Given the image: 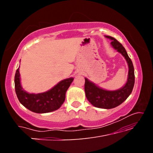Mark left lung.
<instances>
[{
  "label": "left lung",
  "mask_w": 153,
  "mask_h": 153,
  "mask_svg": "<svg viewBox=\"0 0 153 153\" xmlns=\"http://www.w3.org/2000/svg\"><path fill=\"white\" fill-rule=\"evenodd\" d=\"M105 37L111 39L112 42H111V45L114 49L122 54L126 60L129 68L127 82L124 86L116 91H106L96 85L87 78H85L84 89L86 98L91 104L97 108L109 109L119 106L129 97L134 85L135 76L132 62L127 55L126 50L123 46L114 37L111 36Z\"/></svg>",
  "instance_id": "left-lung-1"
}]
</instances>
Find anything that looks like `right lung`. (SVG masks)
Instances as JSON below:
<instances>
[{
  "label": "right lung",
  "instance_id": "right-lung-1",
  "mask_svg": "<svg viewBox=\"0 0 153 153\" xmlns=\"http://www.w3.org/2000/svg\"><path fill=\"white\" fill-rule=\"evenodd\" d=\"M73 80L72 77L64 79L45 93H28L22 88L18 68L14 76L15 92L20 103L28 110L37 114L49 113L58 109L63 104L67 90Z\"/></svg>",
  "mask_w": 153,
  "mask_h": 153
}]
</instances>
